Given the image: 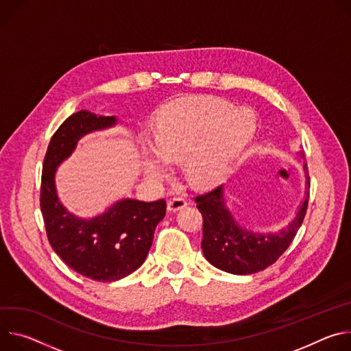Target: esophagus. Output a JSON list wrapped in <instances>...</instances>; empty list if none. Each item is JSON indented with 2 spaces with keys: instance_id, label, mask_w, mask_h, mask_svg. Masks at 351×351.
Wrapping results in <instances>:
<instances>
[{
  "instance_id": "1",
  "label": "esophagus",
  "mask_w": 351,
  "mask_h": 351,
  "mask_svg": "<svg viewBox=\"0 0 351 351\" xmlns=\"http://www.w3.org/2000/svg\"><path fill=\"white\" fill-rule=\"evenodd\" d=\"M186 206V201L182 197H174L167 202L169 212H178Z\"/></svg>"
}]
</instances>
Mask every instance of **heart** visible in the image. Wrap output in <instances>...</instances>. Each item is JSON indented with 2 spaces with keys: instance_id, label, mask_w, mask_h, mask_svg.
<instances>
[{
  "instance_id": "obj_1",
  "label": "heart",
  "mask_w": 351,
  "mask_h": 351,
  "mask_svg": "<svg viewBox=\"0 0 351 351\" xmlns=\"http://www.w3.org/2000/svg\"><path fill=\"white\" fill-rule=\"evenodd\" d=\"M213 97L182 99L165 108L156 121L154 139L141 146L145 174L167 178L184 158V173L193 185L217 182L250 142L255 121L245 110Z\"/></svg>"
}]
</instances>
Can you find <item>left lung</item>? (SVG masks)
Masks as SVG:
<instances>
[{"label": "left lung", "mask_w": 351, "mask_h": 351, "mask_svg": "<svg viewBox=\"0 0 351 351\" xmlns=\"http://www.w3.org/2000/svg\"><path fill=\"white\" fill-rule=\"evenodd\" d=\"M300 158H305L304 152H300ZM304 170V201L289 224L278 231H251L243 227L226 205L223 185L197 197V208L204 217L201 245L208 262L232 275L256 274L275 263L294 240L306 212L309 198L306 165Z\"/></svg>", "instance_id": "1"}]
</instances>
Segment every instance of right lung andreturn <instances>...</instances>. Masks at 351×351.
<instances>
[{"label":"right lung","instance_id":"obj_1","mask_svg":"<svg viewBox=\"0 0 351 351\" xmlns=\"http://www.w3.org/2000/svg\"><path fill=\"white\" fill-rule=\"evenodd\" d=\"M115 124V115L88 110L69 115L49 143L42 174L40 208L50 245L71 269L96 282H115L135 271L145 262L154 228L166 215L165 199L124 198L89 219L71 213L61 204L56 188L57 167L73 153L81 138Z\"/></svg>","mask_w":351,"mask_h":351}]
</instances>
